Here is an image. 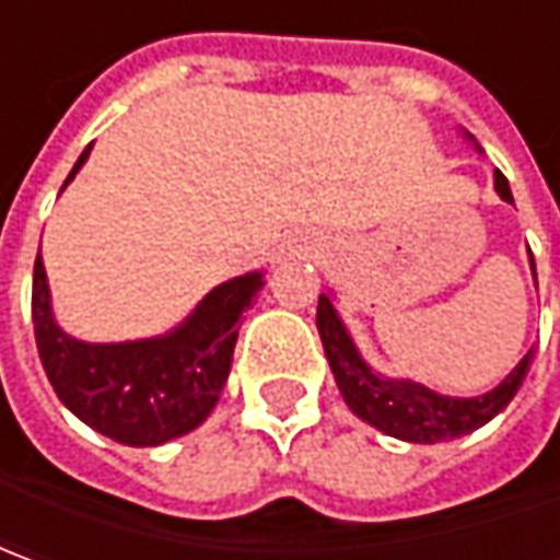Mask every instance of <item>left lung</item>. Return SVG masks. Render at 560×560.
Returning a JSON list of instances; mask_svg holds the SVG:
<instances>
[{
	"label": "left lung",
	"mask_w": 560,
	"mask_h": 560,
	"mask_svg": "<svg viewBox=\"0 0 560 560\" xmlns=\"http://www.w3.org/2000/svg\"><path fill=\"white\" fill-rule=\"evenodd\" d=\"M462 133L464 140L474 142L467 130H462ZM495 192L502 202L514 205L511 186H508L502 171H495ZM529 270L536 277L533 252H529ZM317 334L324 342V355L330 361L336 386L346 398V405L352 408V415L376 427L386 436H396L401 442H420V445L467 436V433L489 423L499 411H505L508 401L517 396V389H521V383L529 371V361H533V349H529L527 355L517 361V368L483 396H442V393L423 386V383H415V380L386 376L374 371L364 361V355L358 352L355 339L336 312L334 292H320V299H317Z\"/></svg>",
	"instance_id": "1"
}]
</instances>
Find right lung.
Here are the masks:
<instances>
[{"label":"right lung","instance_id":"1","mask_svg":"<svg viewBox=\"0 0 560 560\" xmlns=\"http://www.w3.org/2000/svg\"><path fill=\"white\" fill-rule=\"evenodd\" d=\"M71 167L65 186L90 159ZM61 186V189H65ZM265 287L261 270H248L205 295L184 324L162 336L127 342H83L65 334L52 314V292L43 258L33 265V334L39 361L61 405L120 445H164L192 433L214 411L224 389L240 317Z\"/></svg>","mask_w":560,"mask_h":560}]
</instances>
